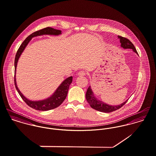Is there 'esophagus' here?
Masks as SVG:
<instances>
[{"label": "esophagus", "mask_w": 156, "mask_h": 156, "mask_svg": "<svg viewBox=\"0 0 156 156\" xmlns=\"http://www.w3.org/2000/svg\"><path fill=\"white\" fill-rule=\"evenodd\" d=\"M78 75L79 76H85L86 75V73L84 71H80L78 73Z\"/></svg>", "instance_id": "1"}]
</instances>
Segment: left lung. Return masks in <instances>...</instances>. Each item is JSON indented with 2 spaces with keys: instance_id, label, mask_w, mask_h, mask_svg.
I'll return each mask as SVG.
<instances>
[{
  "instance_id": "8db88e82",
  "label": "left lung",
  "mask_w": 156,
  "mask_h": 156,
  "mask_svg": "<svg viewBox=\"0 0 156 156\" xmlns=\"http://www.w3.org/2000/svg\"><path fill=\"white\" fill-rule=\"evenodd\" d=\"M118 37L120 39L121 47H122L124 49H127V48L132 49V50H133V51L134 52L138 54V52H137L135 46L130 42V41H129L128 39H127L126 37H122L120 36H118ZM86 98L87 101L88 102V103L89 104L92 108H93L98 111L106 112V113L113 112V111H115L120 109L127 101H126L124 103L120 104L119 105H115V106L109 105L102 101L98 100V99H96L94 97L90 86L88 87V88H87L86 94Z\"/></svg>"
}]
</instances>
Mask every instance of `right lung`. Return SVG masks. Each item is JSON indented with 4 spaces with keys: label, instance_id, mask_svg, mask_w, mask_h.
<instances>
[{
    "label": "right lung",
    "instance_id": "obj_1",
    "mask_svg": "<svg viewBox=\"0 0 156 156\" xmlns=\"http://www.w3.org/2000/svg\"><path fill=\"white\" fill-rule=\"evenodd\" d=\"M61 32H62V31L60 30L54 29L52 27H50L42 29L41 30H39L35 32H34L31 35H29L27 37H26V39L23 41V42L21 44V45L19 47L17 52L16 55L15 62H14V66H15L14 84H15V86H16V88L20 96L23 99V100L26 102V104H27L28 106H29L30 107L35 109L36 110H37V111L51 110V109H54V108L59 106L61 104H62L67 96L70 85L72 82V76H69V78H66L65 81H63V83L60 85V86L57 88L56 91L54 92V93L51 97H50L46 99L42 100V101H32L27 99L26 98H25L23 96V94L20 92V91L19 90V89L18 88L17 86V83H16V72L18 60L19 57L21 55V53L24 51V48H26V47L27 46V45L30 42V41L32 39V37L43 35H58L62 34Z\"/></svg>",
    "mask_w": 156,
    "mask_h": 156
}]
</instances>
